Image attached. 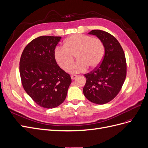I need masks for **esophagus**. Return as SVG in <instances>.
Segmentation results:
<instances>
[{"mask_svg":"<svg viewBox=\"0 0 148 148\" xmlns=\"http://www.w3.org/2000/svg\"><path fill=\"white\" fill-rule=\"evenodd\" d=\"M77 77V75H71V78L72 79H75Z\"/></svg>","mask_w":148,"mask_h":148,"instance_id":"34e87169","label":"esophagus"}]
</instances>
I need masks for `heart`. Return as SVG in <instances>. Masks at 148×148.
<instances>
[{"instance_id": "heart-1", "label": "heart", "mask_w": 148, "mask_h": 148, "mask_svg": "<svg viewBox=\"0 0 148 148\" xmlns=\"http://www.w3.org/2000/svg\"><path fill=\"white\" fill-rule=\"evenodd\" d=\"M75 55L77 61L71 66ZM104 55V46L100 39L81 34L70 36L65 41L64 47H57L53 51L58 65L64 70L68 69L71 73L82 72L88 66L95 68L100 64Z\"/></svg>"}]
</instances>
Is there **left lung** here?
I'll return each instance as SVG.
<instances>
[{
	"label": "left lung",
	"instance_id": "left-lung-1",
	"mask_svg": "<svg viewBox=\"0 0 148 148\" xmlns=\"http://www.w3.org/2000/svg\"><path fill=\"white\" fill-rule=\"evenodd\" d=\"M88 34L101 40L105 53L99 66L84 75L86 81L83 91L89 101L104 104L115 97L123 86L127 75L126 59L122 46L112 34L99 29Z\"/></svg>",
	"mask_w": 148,
	"mask_h": 148
}]
</instances>
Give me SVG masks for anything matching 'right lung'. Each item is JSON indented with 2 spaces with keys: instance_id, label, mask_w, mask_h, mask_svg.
Returning <instances> with one entry per match:
<instances>
[{
  "instance_id": "1",
  "label": "right lung",
  "mask_w": 148,
  "mask_h": 148,
  "mask_svg": "<svg viewBox=\"0 0 148 148\" xmlns=\"http://www.w3.org/2000/svg\"><path fill=\"white\" fill-rule=\"evenodd\" d=\"M61 37L43 36L31 41L22 52L20 73L26 93L37 104L52 109L63 102L71 83L69 74L53 56Z\"/></svg>"
}]
</instances>
